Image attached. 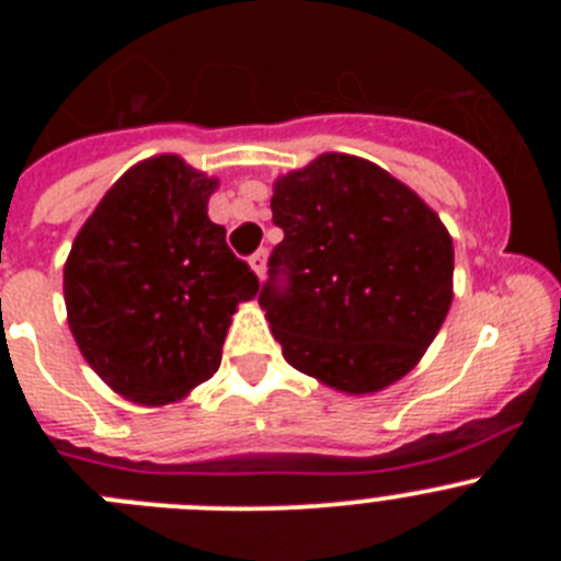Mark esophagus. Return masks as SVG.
<instances>
[{"label":"esophagus","instance_id":"34e87169","mask_svg":"<svg viewBox=\"0 0 561 561\" xmlns=\"http://www.w3.org/2000/svg\"><path fill=\"white\" fill-rule=\"evenodd\" d=\"M250 266L257 277H264L266 272V250H257L255 255H250Z\"/></svg>","mask_w":561,"mask_h":561}]
</instances>
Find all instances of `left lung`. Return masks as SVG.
Listing matches in <instances>:
<instances>
[{"instance_id": "1", "label": "left lung", "mask_w": 561, "mask_h": 561, "mask_svg": "<svg viewBox=\"0 0 561 561\" xmlns=\"http://www.w3.org/2000/svg\"><path fill=\"white\" fill-rule=\"evenodd\" d=\"M257 304L286 362L359 396L419 365L453 304L455 250L438 213L374 162L320 153L277 176Z\"/></svg>"}]
</instances>
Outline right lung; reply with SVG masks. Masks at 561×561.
Wrapping results in <instances>:
<instances>
[{
    "label": "right lung",
    "instance_id": "1",
    "mask_svg": "<svg viewBox=\"0 0 561 561\" xmlns=\"http://www.w3.org/2000/svg\"><path fill=\"white\" fill-rule=\"evenodd\" d=\"M219 182L160 153L114 182L64 266L69 331L123 399L160 408L219 370L238 304L257 277L207 219Z\"/></svg>",
    "mask_w": 561,
    "mask_h": 561
}]
</instances>
